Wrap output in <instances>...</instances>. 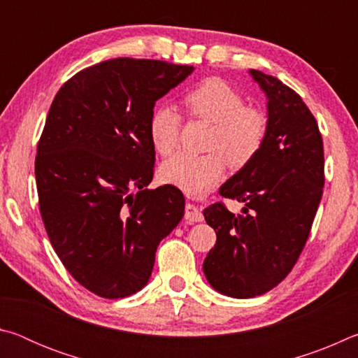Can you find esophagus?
<instances>
[{"label": "esophagus", "instance_id": "1", "mask_svg": "<svg viewBox=\"0 0 358 358\" xmlns=\"http://www.w3.org/2000/svg\"><path fill=\"white\" fill-rule=\"evenodd\" d=\"M185 220H186V222H189V224L201 222V221L203 220V215H202V211L196 207V205L186 203V208H185Z\"/></svg>", "mask_w": 358, "mask_h": 358}]
</instances>
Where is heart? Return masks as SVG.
<instances>
[{"mask_svg": "<svg viewBox=\"0 0 358 358\" xmlns=\"http://www.w3.org/2000/svg\"><path fill=\"white\" fill-rule=\"evenodd\" d=\"M183 104L192 117L213 123L207 141L208 153L186 151L169 157L159 169V178L187 194L210 191L226 172L227 162L243 169L256 159L268 132L265 115L248 107L245 98L232 85L210 77L194 85L183 96ZM181 117L172 106H159L148 123L150 142L157 153L171 155L177 148Z\"/></svg>", "mask_w": 358, "mask_h": 358, "instance_id": "1", "label": "heart"}]
</instances>
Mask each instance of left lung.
Listing matches in <instances>:
<instances>
[{"mask_svg":"<svg viewBox=\"0 0 358 358\" xmlns=\"http://www.w3.org/2000/svg\"><path fill=\"white\" fill-rule=\"evenodd\" d=\"M266 94L268 132L251 164L220 187L243 202L235 216L222 202L203 210L216 245L203 260L211 287L252 299L278 286L305 248L324 189V143L316 118L292 88L250 69Z\"/></svg>","mask_w":358,"mask_h":358,"instance_id":"left-lung-1","label":"left lung"}]
</instances>
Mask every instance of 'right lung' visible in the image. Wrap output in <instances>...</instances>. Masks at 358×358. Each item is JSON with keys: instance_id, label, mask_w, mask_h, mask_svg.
<instances>
[{"instance_id": "obj_1", "label": "right lung", "mask_w": 358, "mask_h": 358, "mask_svg": "<svg viewBox=\"0 0 358 358\" xmlns=\"http://www.w3.org/2000/svg\"><path fill=\"white\" fill-rule=\"evenodd\" d=\"M194 71L115 58L77 72L53 99L38 143L39 210L53 250L85 289L123 299L148 282L159 241L185 215V196L148 189L157 99Z\"/></svg>"}]
</instances>
